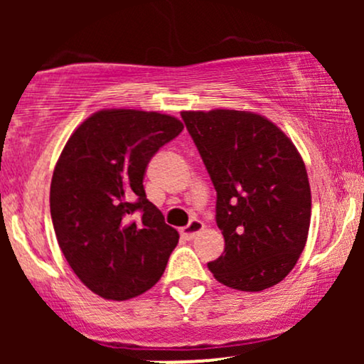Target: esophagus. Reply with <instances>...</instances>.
<instances>
[{
  "label": "esophagus",
  "mask_w": 364,
  "mask_h": 364,
  "mask_svg": "<svg viewBox=\"0 0 364 364\" xmlns=\"http://www.w3.org/2000/svg\"><path fill=\"white\" fill-rule=\"evenodd\" d=\"M202 229H203L202 220L193 219V220H190V224L185 225V228H181V231H179V232H181V236L185 237V240H193V237L198 235Z\"/></svg>",
  "instance_id": "34e87169"
}]
</instances>
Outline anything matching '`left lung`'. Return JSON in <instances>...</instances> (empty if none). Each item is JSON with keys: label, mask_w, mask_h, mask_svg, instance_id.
<instances>
[{"label": "left lung", "mask_w": 364, "mask_h": 364, "mask_svg": "<svg viewBox=\"0 0 364 364\" xmlns=\"http://www.w3.org/2000/svg\"><path fill=\"white\" fill-rule=\"evenodd\" d=\"M217 191L215 223L224 253L208 269L224 286L263 291L298 262L311 217L301 156L260 114L214 109L181 112Z\"/></svg>", "instance_id": "1"}]
</instances>
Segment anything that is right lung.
<instances>
[{
  "mask_svg": "<svg viewBox=\"0 0 364 364\" xmlns=\"http://www.w3.org/2000/svg\"><path fill=\"white\" fill-rule=\"evenodd\" d=\"M181 132L173 116L106 109L66 141L51 181V219L66 262L95 294L135 298L164 274L179 235L149 202L144 176Z\"/></svg>",
  "mask_w": 364,
  "mask_h": 364,
  "instance_id": "obj_1",
  "label": "right lung"
}]
</instances>
